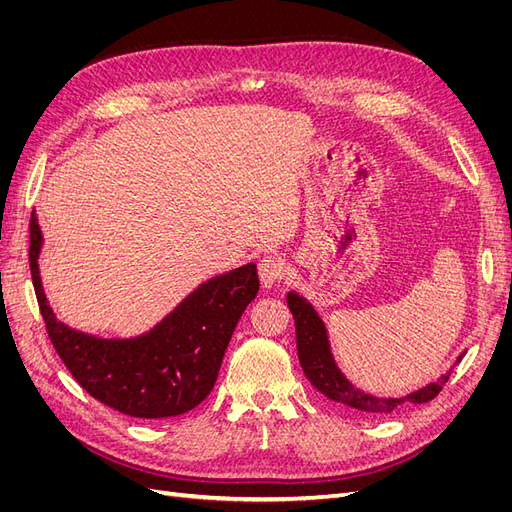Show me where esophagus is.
<instances>
[{"label":"esophagus","instance_id":"obj_1","mask_svg":"<svg viewBox=\"0 0 512 512\" xmlns=\"http://www.w3.org/2000/svg\"><path fill=\"white\" fill-rule=\"evenodd\" d=\"M286 275V260L282 256H265L258 262V277L262 286H273Z\"/></svg>","mask_w":512,"mask_h":512}]
</instances>
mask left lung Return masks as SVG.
Here are the masks:
<instances>
[{"instance_id":"1","label":"left lung","mask_w":512,"mask_h":512,"mask_svg":"<svg viewBox=\"0 0 512 512\" xmlns=\"http://www.w3.org/2000/svg\"><path fill=\"white\" fill-rule=\"evenodd\" d=\"M286 301H288L290 314L294 318V329H297V352H299V363L303 367V374L324 397H329L331 401H335V404H342V406L369 412V414H386V412H393L401 404H408V401L410 404H427V401H431L442 391L444 382L448 380V374H446L440 380L423 386V389L397 399L367 395L361 389H356L350 380H346L342 371H339L331 354L327 329H324V322L316 314L312 303H307L303 297H299L297 292H288ZM461 356L457 359V363L461 361Z\"/></svg>"}]
</instances>
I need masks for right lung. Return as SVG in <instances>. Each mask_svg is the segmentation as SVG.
I'll use <instances>...</instances> for the list:
<instances>
[{
  "instance_id": "obj_1",
  "label": "right lung",
  "mask_w": 512,
  "mask_h": 512,
  "mask_svg": "<svg viewBox=\"0 0 512 512\" xmlns=\"http://www.w3.org/2000/svg\"><path fill=\"white\" fill-rule=\"evenodd\" d=\"M40 247L42 232L32 213L29 269L46 333L91 397L134 418H168L196 408L211 393L232 331L260 288L256 265L211 277L143 335L102 339L55 318L40 282Z\"/></svg>"
}]
</instances>
